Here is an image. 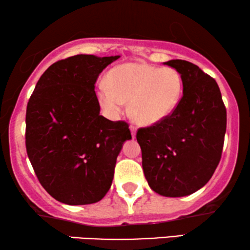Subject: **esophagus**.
<instances>
[{
	"mask_svg": "<svg viewBox=\"0 0 250 250\" xmlns=\"http://www.w3.org/2000/svg\"><path fill=\"white\" fill-rule=\"evenodd\" d=\"M130 131H131V136L132 138H135L136 137V132H137V128L135 125H130Z\"/></svg>",
	"mask_w": 250,
	"mask_h": 250,
	"instance_id": "1",
	"label": "esophagus"
}]
</instances>
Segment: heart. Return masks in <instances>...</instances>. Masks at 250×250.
Segmentation results:
<instances>
[{
  "mask_svg": "<svg viewBox=\"0 0 250 250\" xmlns=\"http://www.w3.org/2000/svg\"><path fill=\"white\" fill-rule=\"evenodd\" d=\"M181 95L182 79L174 68L138 62L114 66L106 83L97 88V100L110 117H118L129 102L132 119L143 125H157L170 117Z\"/></svg>",
  "mask_w": 250,
  "mask_h": 250,
  "instance_id": "obj_1",
  "label": "heart"
}]
</instances>
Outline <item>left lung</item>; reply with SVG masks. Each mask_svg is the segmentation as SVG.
Listing matches in <instances>:
<instances>
[{
    "label": "left lung",
    "mask_w": 250,
    "mask_h": 250,
    "mask_svg": "<svg viewBox=\"0 0 250 250\" xmlns=\"http://www.w3.org/2000/svg\"><path fill=\"white\" fill-rule=\"evenodd\" d=\"M180 73L184 94L160 124L140 128L143 170L149 187L165 197H184L204 187L222 155L227 110L215 80L194 63L170 60Z\"/></svg>",
    "instance_id": "8db88e82"
}]
</instances>
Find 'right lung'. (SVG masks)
Returning a JSON list of instances; mask_svg holds the SVG:
<instances>
[{"label": "right lung", "mask_w": 250, "mask_h": 250, "mask_svg": "<svg viewBox=\"0 0 250 250\" xmlns=\"http://www.w3.org/2000/svg\"><path fill=\"white\" fill-rule=\"evenodd\" d=\"M119 58L79 54L55 62L28 102V157L45 190L63 204L100 202L122 145L131 139L126 122L100 115L95 93L100 73Z\"/></svg>", "instance_id": "add662e5"}]
</instances>
